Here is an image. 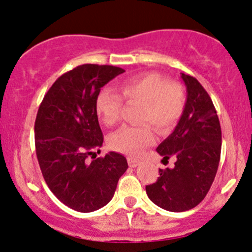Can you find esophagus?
I'll use <instances>...</instances> for the list:
<instances>
[{"label":"esophagus","mask_w":252,"mask_h":252,"mask_svg":"<svg viewBox=\"0 0 252 252\" xmlns=\"http://www.w3.org/2000/svg\"><path fill=\"white\" fill-rule=\"evenodd\" d=\"M127 161H128V166L129 167H137L139 164H140V161L137 160V159L132 158V157H129V158H127Z\"/></svg>","instance_id":"esophagus-1"}]
</instances>
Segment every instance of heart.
I'll list each match as a JSON object with an SVG mask.
<instances>
[{
  "mask_svg": "<svg viewBox=\"0 0 252 252\" xmlns=\"http://www.w3.org/2000/svg\"><path fill=\"white\" fill-rule=\"evenodd\" d=\"M119 88L128 102H141L140 123L152 124L160 133L171 131L184 113V88L160 73L149 72L132 76L121 82ZM123 106V97L114 92L102 90L97 94L95 111L106 126H114L119 123ZM150 124L123 127L109 137V147L124 155L141 156L145 149L156 141Z\"/></svg>",
  "mask_w": 252,
  "mask_h": 252,
  "instance_id": "b5f03b06",
  "label": "heart"
}]
</instances>
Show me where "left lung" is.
Segmentation results:
<instances>
[{"instance_id": "1", "label": "left lung", "mask_w": 252, "mask_h": 252, "mask_svg": "<svg viewBox=\"0 0 252 252\" xmlns=\"http://www.w3.org/2000/svg\"><path fill=\"white\" fill-rule=\"evenodd\" d=\"M188 97L174 131L157 147L173 168H159L156 183L146 186L147 196L159 208L171 212L193 209L205 198L220 160L221 131L217 112L208 92L196 78L182 73Z\"/></svg>"}]
</instances>
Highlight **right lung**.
Returning a JSON list of instances; mask_svg holds the SVG:
<instances>
[{
    "label": "right lung",
    "mask_w": 252,
    "mask_h": 252,
    "mask_svg": "<svg viewBox=\"0 0 252 252\" xmlns=\"http://www.w3.org/2000/svg\"><path fill=\"white\" fill-rule=\"evenodd\" d=\"M124 72L108 64H81L62 74L38 107L34 128L41 172L55 197L75 211L92 212L109 203L128 167L117 152L95 158L103 143L96 96Z\"/></svg>",
    "instance_id": "right-lung-1"
}]
</instances>
